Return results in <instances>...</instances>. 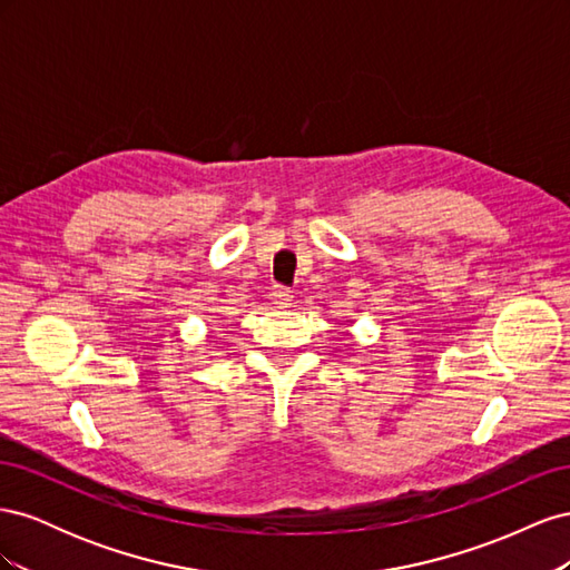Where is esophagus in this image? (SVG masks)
I'll return each instance as SVG.
<instances>
[{"label":"esophagus","instance_id":"esophagus-1","mask_svg":"<svg viewBox=\"0 0 570 570\" xmlns=\"http://www.w3.org/2000/svg\"><path fill=\"white\" fill-rule=\"evenodd\" d=\"M271 297H273L275 306H281V308H287V306H292V302H295V297H292V292L285 289V287H275Z\"/></svg>","mask_w":570,"mask_h":570}]
</instances>
